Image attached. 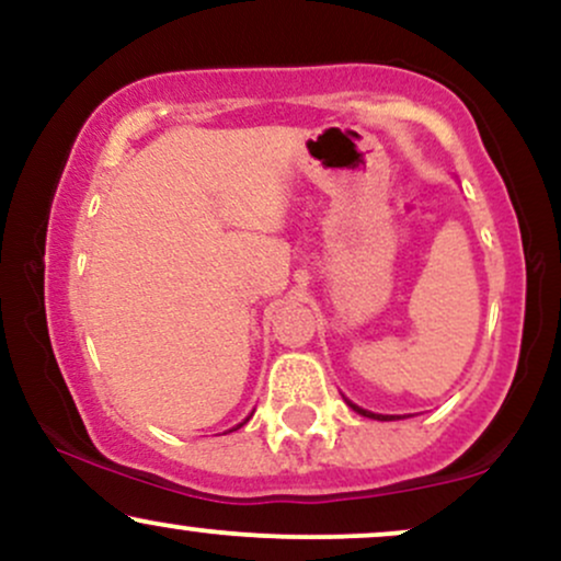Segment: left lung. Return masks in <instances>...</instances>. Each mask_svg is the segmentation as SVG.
I'll return each mask as SVG.
<instances>
[{"label":"left lung","mask_w":561,"mask_h":561,"mask_svg":"<svg viewBox=\"0 0 561 561\" xmlns=\"http://www.w3.org/2000/svg\"><path fill=\"white\" fill-rule=\"evenodd\" d=\"M351 409L353 411H358V414H364V416H371V420H379V422H390L392 416H382V414H371V411H364V409H358L356 403H351Z\"/></svg>","instance_id":"1"}]
</instances>
